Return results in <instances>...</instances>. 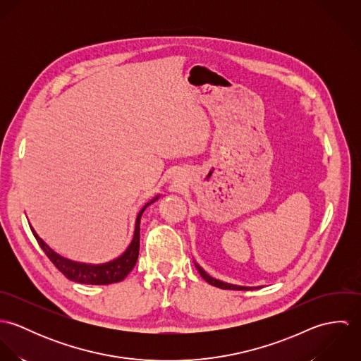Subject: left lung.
I'll return each mask as SVG.
<instances>
[{"mask_svg": "<svg viewBox=\"0 0 361 361\" xmlns=\"http://www.w3.org/2000/svg\"><path fill=\"white\" fill-rule=\"evenodd\" d=\"M196 268H197V271L200 272V275L203 276V279L208 282L209 285H212V286H215V288H219V289H229V290H252V289H255V288H246V286H238V285H231V283H225V282H222V281H218V279H214V278H211L208 274H206V271L200 267V265H197L196 264Z\"/></svg>", "mask_w": 361, "mask_h": 361, "instance_id": "left-lung-1", "label": "left lung"}]
</instances>
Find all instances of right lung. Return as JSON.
I'll return each mask as SVG.
<instances>
[{
    "mask_svg": "<svg viewBox=\"0 0 361 361\" xmlns=\"http://www.w3.org/2000/svg\"><path fill=\"white\" fill-rule=\"evenodd\" d=\"M155 200V199H154ZM153 200V202H154ZM150 202L149 204H152ZM139 212L136 218V226H135V235L130 246L128 250L116 259L102 264V265H90V264H82L76 261H71L68 258L61 257L37 236V233L32 229L39 246L43 249L46 256L50 258L52 264L56 267L59 272H62L69 281L78 282V283H87V285H109L115 282H121L126 278V275L133 269L137 257H139V246H140V216L146 207Z\"/></svg>",
    "mask_w": 361,
    "mask_h": 361,
    "instance_id": "right-lung-1",
    "label": "right lung"
}]
</instances>
